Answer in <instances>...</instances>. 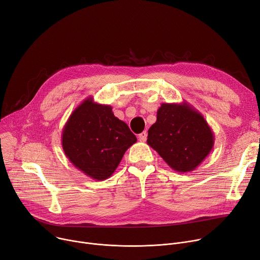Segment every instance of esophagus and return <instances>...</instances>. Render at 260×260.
Returning a JSON list of instances; mask_svg holds the SVG:
<instances>
[{"label": "esophagus", "instance_id": "obj_1", "mask_svg": "<svg viewBox=\"0 0 260 260\" xmlns=\"http://www.w3.org/2000/svg\"><path fill=\"white\" fill-rule=\"evenodd\" d=\"M138 139H139V141H141V142H145L146 139H147V132L145 131V132H143V133H141V134L138 136Z\"/></svg>", "mask_w": 260, "mask_h": 260}]
</instances>
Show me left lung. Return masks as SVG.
Returning <instances> with one entry per match:
<instances>
[{
  "mask_svg": "<svg viewBox=\"0 0 260 260\" xmlns=\"http://www.w3.org/2000/svg\"><path fill=\"white\" fill-rule=\"evenodd\" d=\"M147 144L179 173L195 170L215 144L203 115L188 105L162 103L156 112V121L148 129Z\"/></svg>",
  "mask_w": 260,
  "mask_h": 260,
  "instance_id": "8db88e82",
  "label": "left lung"
}]
</instances>
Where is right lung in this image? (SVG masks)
<instances>
[{
  "mask_svg": "<svg viewBox=\"0 0 260 260\" xmlns=\"http://www.w3.org/2000/svg\"><path fill=\"white\" fill-rule=\"evenodd\" d=\"M61 139L69 161L95 180L109 178L137 142L127 124L114 116L112 107L95 103L92 96L70 114Z\"/></svg>",
  "mask_w": 260,
  "mask_h": 260,
  "instance_id": "obj_1",
  "label": "right lung"
}]
</instances>
